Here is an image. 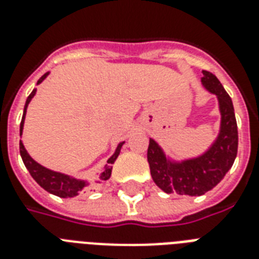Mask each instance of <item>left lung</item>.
Masks as SVG:
<instances>
[{
	"label": "left lung",
	"mask_w": 259,
	"mask_h": 259,
	"mask_svg": "<svg viewBox=\"0 0 259 259\" xmlns=\"http://www.w3.org/2000/svg\"><path fill=\"white\" fill-rule=\"evenodd\" d=\"M202 85L217 97L221 114L220 132L210 147L194 158L174 161L154 139L149 143L147 161L151 178L166 194L203 195L224 179L238 154V124L231 97L210 72L203 71Z\"/></svg>",
	"instance_id": "8db88e82"
}]
</instances>
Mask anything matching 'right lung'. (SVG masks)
Returning a JSON list of instances; mask_svg holds the SVG:
<instances>
[{
	"mask_svg": "<svg viewBox=\"0 0 259 259\" xmlns=\"http://www.w3.org/2000/svg\"><path fill=\"white\" fill-rule=\"evenodd\" d=\"M48 75L49 72L48 73H45L44 76L40 77L36 84L42 83V81L46 79ZM35 93H36V89H34L32 93L28 95V98H27L26 101V105H24V112H23V118H21L20 122V135L23 134V127H24V118H26L27 108H28V104L31 102V100L34 98ZM122 145H124V142L118 143L113 155L106 161V164H105L104 169H102V172L100 174L101 182L109 180V178H110V175H112V164H113L114 161H116V158L118 157V154H120V150H121ZM20 155L21 159H23V162L26 165V168L28 169V172H30V175L32 176V179H34L35 182L38 183L44 190H46V191L50 192V194H53V195H57L60 196V198H73V196L79 195V192L83 191V188L89 186V182H85V180L72 178L69 175L61 174V172H56V170L45 168V166H42L40 164H38V162H36L35 159L31 158V155L27 153L26 147H24V145H23V142L21 141Z\"/></svg>",
	"mask_w": 259,
	"mask_h": 259,
	"instance_id": "right-lung-1",
	"label": "right lung"
}]
</instances>
